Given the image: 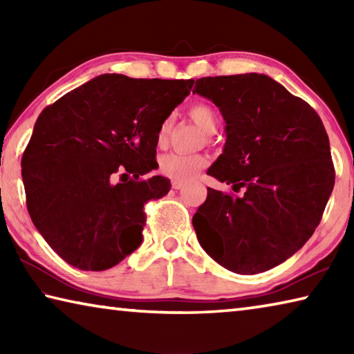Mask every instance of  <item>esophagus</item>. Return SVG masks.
<instances>
[{
	"label": "esophagus",
	"mask_w": 354,
	"mask_h": 354,
	"mask_svg": "<svg viewBox=\"0 0 354 354\" xmlns=\"http://www.w3.org/2000/svg\"><path fill=\"white\" fill-rule=\"evenodd\" d=\"M183 185H184L183 181H171V189H175V190H179Z\"/></svg>",
	"instance_id": "obj_1"
}]
</instances>
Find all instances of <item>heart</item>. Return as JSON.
I'll return each instance as SVG.
<instances>
[{
  "instance_id": "1",
  "label": "heart",
  "mask_w": 354,
  "mask_h": 354,
  "mask_svg": "<svg viewBox=\"0 0 354 354\" xmlns=\"http://www.w3.org/2000/svg\"><path fill=\"white\" fill-rule=\"evenodd\" d=\"M190 117L195 120L198 127L212 134L217 129L218 115L212 106L206 103H196L190 107ZM173 127L171 117H167L158 129V143L164 145L169 139ZM207 164V159L203 154H185V153H169L159 159V171L164 176L173 179V181H187L196 171L201 170Z\"/></svg>"
}]
</instances>
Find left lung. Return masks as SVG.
<instances>
[{
	"instance_id": "obj_1",
	"label": "left lung",
	"mask_w": 354,
	"mask_h": 354,
	"mask_svg": "<svg viewBox=\"0 0 354 354\" xmlns=\"http://www.w3.org/2000/svg\"><path fill=\"white\" fill-rule=\"evenodd\" d=\"M194 93L226 123L223 153L207 170L241 196L207 187L192 218L203 250L241 274L267 272L303 247L334 187L329 139L320 117L272 77L207 76Z\"/></svg>"
}]
</instances>
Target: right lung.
<instances>
[{"label":"right lung","mask_w":354,"mask_h":354,"mask_svg":"<svg viewBox=\"0 0 354 354\" xmlns=\"http://www.w3.org/2000/svg\"><path fill=\"white\" fill-rule=\"evenodd\" d=\"M194 82L101 75L41 111L21 158L26 206L70 266L107 270L139 248L143 206L170 190L140 176L158 167V129ZM117 172L131 178L113 185Z\"/></svg>","instance_id":"add662e5"}]
</instances>
